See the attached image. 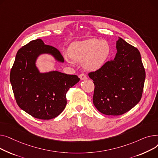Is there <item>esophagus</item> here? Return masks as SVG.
I'll return each instance as SVG.
<instances>
[{"instance_id": "esophagus-1", "label": "esophagus", "mask_w": 158, "mask_h": 158, "mask_svg": "<svg viewBox=\"0 0 158 158\" xmlns=\"http://www.w3.org/2000/svg\"><path fill=\"white\" fill-rule=\"evenodd\" d=\"M79 77H80V80H86V79H87V76L85 75V74H80V75H79Z\"/></svg>"}]
</instances>
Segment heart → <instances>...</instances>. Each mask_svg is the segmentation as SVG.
<instances>
[{"mask_svg":"<svg viewBox=\"0 0 158 158\" xmlns=\"http://www.w3.org/2000/svg\"><path fill=\"white\" fill-rule=\"evenodd\" d=\"M110 53L109 43L105 40L98 39H89L75 43L68 49L69 58L75 62H83V68L89 71L99 69L105 63Z\"/></svg>","mask_w":158,"mask_h":158,"instance_id":"heart-1","label":"heart"}]
</instances>
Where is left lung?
Segmentation results:
<instances>
[{"label":"left lung","mask_w":158,"mask_h":158,"mask_svg":"<svg viewBox=\"0 0 158 158\" xmlns=\"http://www.w3.org/2000/svg\"><path fill=\"white\" fill-rule=\"evenodd\" d=\"M114 60L106 62L89 77L94 83L93 103L107 115H120L140 101L145 71L140 52L121 38L116 43Z\"/></svg>","instance_id":"8db88e82"}]
</instances>
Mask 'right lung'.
I'll list each match as a JSON object with an SVG mask.
<instances>
[{
    "mask_svg": "<svg viewBox=\"0 0 158 158\" xmlns=\"http://www.w3.org/2000/svg\"><path fill=\"white\" fill-rule=\"evenodd\" d=\"M41 54L51 55L57 61L64 62L57 48L45 44L41 39L31 41L18 51L10 81L18 106L36 118L49 120L64 110L66 92L80 78L57 71L40 73L35 62Z\"/></svg>",
    "mask_w": 158,
    "mask_h": 158,
    "instance_id": "right-lung-1",
    "label": "right lung"
}]
</instances>
